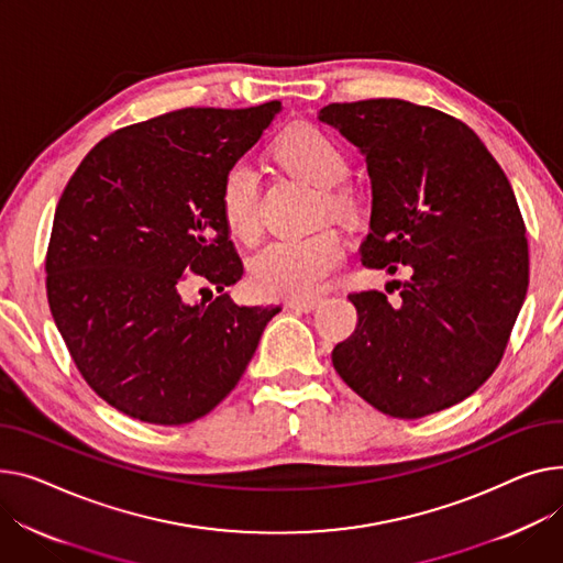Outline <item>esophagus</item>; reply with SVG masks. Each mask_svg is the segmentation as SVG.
<instances>
[{
	"label": "esophagus",
	"mask_w": 563,
	"mask_h": 563,
	"mask_svg": "<svg viewBox=\"0 0 563 563\" xmlns=\"http://www.w3.org/2000/svg\"><path fill=\"white\" fill-rule=\"evenodd\" d=\"M287 306L296 312H312L314 308H319V298H294Z\"/></svg>",
	"instance_id": "1"
}]
</instances>
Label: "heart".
<instances>
[{
    "label": "heart",
    "instance_id": "1",
    "mask_svg": "<svg viewBox=\"0 0 563 563\" xmlns=\"http://www.w3.org/2000/svg\"><path fill=\"white\" fill-rule=\"evenodd\" d=\"M276 161L323 192L325 210L332 217L351 219L357 212V199L346 180L351 165L344 148L314 126H296L274 146ZM221 214L233 235L253 240L260 229V180L251 163H233L221 180ZM344 246L334 233L321 231L306 238H280L269 242L251 260L253 287L265 296L306 298L319 294L330 274L340 267Z\"/></svg>",
    "mask_w": 563,
    "mask_h": 563
}]
</instances>
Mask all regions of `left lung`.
I'll use <instances>...</instances> for the list:
<instances>
[{"label": "left lung", "instance_id": "8db88e82", "mask_svg": "<svg viewBox=\"0 0 563 563\" xmlns=\"http://www.w3.org/2000/svg\"><path fill=\"white\" fill-rule=\"evenodd\" d=\"M317 120L366 161L364 265L411 274L396 301L349 296L357 325L332 349L334 371L396 419L462 402L500 364L528 294L526 223L505 172L473 129L428 106L328 103Z\"/></svg>", "mask_w": 563, "mask_h": 563}]
</instances>
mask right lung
Segmentation results:
<instances>
[{
    "instance_id": "add662e5",
    "label": "right lung",
    "mask_w": 563,
    "mask_h": 563,
    "mask_svg": "<svg viewBox=\"0 0 563 563\" xmlns=\"http://www.w3.org/2000/svg\"><path fill=\"white\" fill-rule=\"evenodd\" d=\"M280 110L183 108L120 129L63 190L45 262L52 317L86 383L122 415L156 426L206 417L280 312L223 294L244 267L219 203L223 174ZM192 275L220 296L187 302Z\"/></svg>"
}]
</instances>
